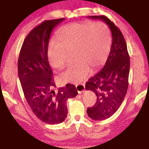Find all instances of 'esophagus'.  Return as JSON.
Wrapping results in <instances>:
<instances>
[{"label":"esophagus","mask_w":149,"mask_h":149,"mask_svg":"<svg viewBox=\"0 0 149 149\" xmlns=\"http://www.w3.org/2000/svg\"><path fill=\"white\" fill-rule=\"evenodd\" d=\"M76 90L78 91V93L79 94H81V93H83L85 90V86L84 84H78L76 86Z\"/></svg>","instance_id":"1"}]
</instances>
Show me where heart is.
Wrapping results in <instances>:
<instances>
[{
  "instance_id": "heart-1",
  "label": "heart",
  "mask_w": 149,
  "mask_h": 149,
  "mask_svg": "<svg viewBox=\"0 0 149 149\" xmlns=\"http://www.w3.org/2000/svg\"><path fill=\"white\" fill-rule=\"evenodd\" d=\"M56 40L47 47V58L55 69H62L67 63L68 52H73L76 63L61 74V82L78 84L97 70L108 58L111 36L107 26L101 22H74L60 28Z\"/></svg>"
}]
</instances>
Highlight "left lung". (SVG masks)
<instances>
[{
  "label": "left lung",
  "mask_w": 149,
  "mask_h": 149,
  "mask_svg": "<svg viewBox=\"0 0 149 149\" xmlns=\"http://www.w3.org/2000/svg\"><path fill=\"white\" fill-rule=\"evenodd\" d=\"M88 17L104 21L112 36L110 52L106 64L86 83V90L93 91L97 96L94 106L87 108L88 116L95 120H103L118 110L125 97L129 84L130 56L121 31L110 19L104 15Z\"/></svg>",
  "instance_id": "1"
}]
</instances>
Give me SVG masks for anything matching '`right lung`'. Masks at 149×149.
Listing matches in <instances>:
<instances>
[{"label":"right lung","mask_w":149,"mask_h":149,"mask_svg":"<svg viewBox=\"0 0 149 149\" xmlns=\"http://www.w3.org/2000/svg\"><path fill=\"white\" fill-rule=\"evenodd\" d=\"M65 18L43 22L29 33L19 52L18 76L28 104L41 121L58 124L67 117V101L78 95L76 86L67 84L57 91L47 58L49 37Z\"/></svg>","instance_id":"1"}]
</instances>
